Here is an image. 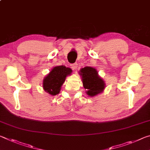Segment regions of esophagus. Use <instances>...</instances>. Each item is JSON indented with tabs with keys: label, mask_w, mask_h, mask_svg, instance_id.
I'll return each mask as SVG.
<instances>
[{
	"label": "esophagus",
	"mask_w": 150,
	"mask_h": 150,
	"mask_svg": "<svg viewBox=\"0 0 150 150\" xmlns=\"http://www.w3.org/2000/svg\"><path fill=\"white\" fill-rule=\"evenodd\" d=\"M71 67L73 70L77 69V63H73V64L71 65Z\"/></svg>",
	"instance_id": "1"
}]
</instances>
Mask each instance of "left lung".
Instances as JSON below:
<instances>
[{
    "instance_id": "1",
    "label": "left lung",
    "mask_w": 150,
    "mask_h": 150,
    "mask_svg": "<svg viewBox=\"0 0 150 150\" xmlns=\"http://www.w3.org/2000/svg\"><path fill=\"white\" fill-rule=\"evenodd\" d=\"M80 71V75H82L83 87L87 89L88 96H94L103 92L105 87V82L98 75V72L95 69L85 67Z\"/></svg>"
}]
</instances>
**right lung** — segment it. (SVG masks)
Listing matches in <instances>:
<instances>
[{
	"mask_svg": "<svg viewBox=\"0 0 150 150\" xmlns=\"http://www.w3.org/2000/svg\"><path fill=\"white\" fill-rule=\"evenodd\" d=\"M71 72L72 70L70 68L63 65L54 67L43 81V87L45 92L51 95H57L66 77L70 75Z\"/></svg>",
	"mask_w": 150,
	"mask_h": 150,
	"instance_id": "1",
	"label": "right lung"
}]
</instances>
